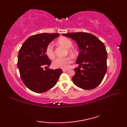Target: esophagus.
<instances>
[{
    "mask_svg": "<svg viewBox=\"0 0 127 127\" xmlns=\"http://www.w3.org/2000/svg\"><path fill=\"white\" fill-rule=\"evenodd\" d=\"M67 70V69H62V71H64V72H65V71H66Z\"/></svg>",
    "mask_w": 127,
    "mask_h": 127,
    "instance_id": "34e87169",
    "label": "esophagus"
}]
</instances>
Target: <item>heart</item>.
Wrapping results in <instances>:
<instances>
[{"mask_svg":"<svg viewBox=\"0 0 127 127\" xmlns=\"http://www.w3.org/2000/svg\"><path fill=\"white\" fill-rule=\"evenodd\" d=\"M58 43L61 45L64 46L66 49H69L72 46L73 43L70 39L65 37H61L58 39ZM46 54L47 57L50 59H53L55 57L54 46L53 43H49L46 48ZM69 52L70 53H74V51L71 49H69ZM72 62V58L70 57H66L65 58H57L53 61L52 65L53 67L56 69L61 68V69H66L69 67V65Z\"/></svg>","mask_w":127,"mask_h":127,"instance_id":"b5f03b06","label":"heart"}]
</instances>
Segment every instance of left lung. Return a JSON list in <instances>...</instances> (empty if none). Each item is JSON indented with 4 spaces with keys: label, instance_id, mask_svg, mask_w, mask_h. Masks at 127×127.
I'll use <instances>...</instances> for the list:
<instances>
[{
    "label": "left lung",
    "instance_id": "left-lung-1",
    "mask_svg": "<svg viewBox=\"0 0 127 127\" xmlns=\"http://www.w3.org/2000/svg\"><path fill=\"white\" fill-rule=\"evenodd\" d=\"M76 41L80 49L72 81L78 87L91 90L100 85L107 70V51L104 44L94 35L78 32L62 34ZM82 66V69L80 67Z\"/></svg>",
    "mask_w": 127,
    "mask_h": 127
}]
</instances>
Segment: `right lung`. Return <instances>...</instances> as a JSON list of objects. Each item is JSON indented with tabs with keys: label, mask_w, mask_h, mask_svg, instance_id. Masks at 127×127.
Masks as SVG:
<instances>
[{
	"label": "right lung",
	"mask_w": 127,
	"mask_h": 127,
	"mask_svg": "<svg viewBox=\"0 0 127 127\" xmlns=\"http://www.w3.org/2000/svg\"><path fill=\"white\" fill-rule=\"evenodd\" d=\"M60 35L59 33H42L26 40L20 49L18 67L20 76L27 88L36 93L45 92L57 82L61 69H50V60L46 54L49 43ZM45 67L46 70H43Z\"/></svg>",
	"instance_id": "add662e5"
}]
</instances>
